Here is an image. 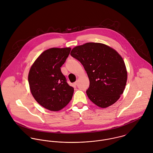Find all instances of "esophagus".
I'll return each mask as SVG.
<instances>
[{"label":"esophagus","mask_w":153,"mask_h":153,"mask_svg":"<svg viewBox=\"0 0 153 153\" xmlns=\"http://www.w3.org/2000/svg\"><path fill=\"white\" fill-rule=\"evenodd\" d=\"M77 84H78V81H76V82H74V85H76Z\"/></svg>","instance_id":"1"}]
</instances>
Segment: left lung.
I'll list each match as a JSON object with an SVG mask.
<instances>
[{
  "instance_id": "1",
  "label": "left lung",
  "mask_w": 153,
  "mask_h": 153,
  "mask_svg": "<svg viewBox=\"0 0 153 153\" xmlns=\"http://www.w3.org/2000/svg\"><path fill=\"white\" fill-rule=\"evenodd\" d=\"M71 55L84 67L89 79V99L101 108L116 102L123 93L127 71L122 56L105 44L88 42L74 47Z\"/></svg>"
}]
</instances>
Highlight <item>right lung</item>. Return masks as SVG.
<instances>
[{"label":"right lung","instance_id":"obj_1","mask_svg":"<svg viewBox=\"0 0 153 153\" xmlns=\"http://www.w3.org/2000/svg\"><path fill=\"white\" fill-rule=\"evenodd\" d=\"M71 48H52L44 51L30 66L28 82L35 100L51 111H59L71 101L74 89L66 81L61 67Z\"/></svg>","mask_w":153,"mask_h":153}]
</instances>
